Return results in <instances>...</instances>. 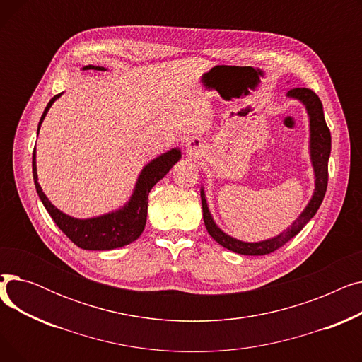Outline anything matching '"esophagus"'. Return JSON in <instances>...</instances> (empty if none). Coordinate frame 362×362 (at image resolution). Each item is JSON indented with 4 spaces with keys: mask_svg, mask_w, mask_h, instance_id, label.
Returning <instances> with one entry per match:
<instances>
[{
    "mask_svg": "<svg viewBox=\"0 0 362 362\" xmlns=\"http://www.w3.org/2000/svg\"><path fill=\"white\" fill-rule=\"evenodd\" d=\"M202 148H204V145H202L201 139H198V138H191L186 142V149L189 151V154L198 156V154H201Z\"/></svg>",
    "mask_w": 362,
    "mask_h": 362,
    "instance_id": "34e87169",
    "label": "esophagus"
}]
</instances>
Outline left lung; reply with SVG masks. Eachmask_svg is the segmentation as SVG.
<instances>
[{
	"label": "left lung",
	"instance_id": "left-lung-1",
	"mask_svg": "<svg viewBox=\"0 0 362 362\" xmlns=\"http://www.w3.org/2000/svg\"><path fill=\"white\" fill-rule=\"evenodd\" d=\"M288 98H293L300 101L305 105V110L310 117V157L311 164L314 168V176H315V187L314 194L308 202V205L303 208L300 216L292 223L288 230L281 232L280 235L267 239V240H259V242H243L236 238H232L227 233H224L220 227L216 224L210 208H208L206 198L204 187H201V201H202V217L208 233L210 236L224 246L226 250L233 251L236 254L242 255H267L274 252L276 250L281 248V246L289 242L293 236H296L317 213L320 208L322 198L326 195L327 189V180H329V157L332 151V136L330 130L325 120V111H322V104L317 93L307 88H295L291 89L286 93Z\"/></svg>",
	"mask_w": 362,
	"mask_h": 362
}]
</instances>
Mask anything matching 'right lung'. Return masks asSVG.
Listing matches in <instances>:
<instances>
[{"mask_svg":"<svg viewBox=\"0 0 362 362\" xmlns=\"http://www.w3.org/2000/svg\"><path fill=\"white\" fill-rule=\"evenodd\" d=\"M107 70L101 66H85L83 70ZM63 95L59 93L48 103L44 110L42 117L37 124V133H40L41 124L47 116L48 110L54 104L55 100H59ZM182 158V152L179 148H173L164 154L158 156L152 161H149L141 171V175L136 180L135 189L130 199L116 211H111L98 217L92 218H74L59 208L54 206L47 195L42 192L41 185L37 183L36 173V149H33L32 156V173L36 192L40 195L44 206L47 208L48 214L60 227V230L82 250L88 251H108L122 248L124 245L136 240L145 229L146 214H148V195L149 191L157 182H160L168 171L179 160Z\"/></svg>","mask_w":362,"mask_h":362,"instance_id":"1","label":"right lung"}]
</instances>
